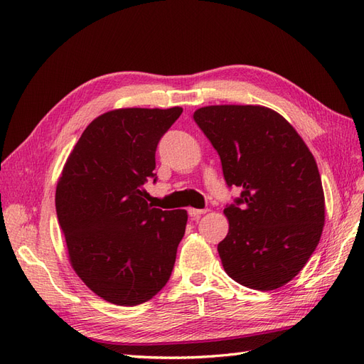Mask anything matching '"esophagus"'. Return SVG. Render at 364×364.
<instances>
[{
	"label": "esophagus",
	"instance_id": "obj_1",
	"mask_svg": "<svg viewBox=\"0 0 364 364\" xmlns=\"http://www.w3.org/2000/svg\"><path fill=\"white\" fill-rule=\"evenodd\" d=\"M208 211V209H196V208H190L188 209V214H190V217H193V218H199L202 214H205Z\"/></svg>",
	"mask_w": 364,
	"mask_h": 364
}]
</instances>
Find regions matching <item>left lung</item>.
Masks as SVG:
<instances>
[{
	"label": "left lung",
	"instance_id": "left-lung-1",
	"mask_svg": "<svg viewBox=\"0 0 364 364\" xmlns=\"http://www.w3.org/2000/svg\"><path fill=\"white\" fill-rule=\"evenodd\" d=\"M193 117L217 150L228 186L241 190L223 211L229 232L217 249L225 272L253 290L282 287L304 269L323 230L314 156L269 107L205 106Z\"/></svg>",
	"mask_w": 364,
	"mask_h": 364
}]
</instances>
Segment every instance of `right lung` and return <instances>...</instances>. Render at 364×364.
Segmentation results:
<instances>
[{
  "instance_id": "add662e5",
  "label": "right lung",
  "mask_w": 364,
  "mask_h": 364,
  "mask_svg": "<svg viewBox=\"0 0 364 364\" xmlns=\"http://www.w3.org/2000/svg\"><path fill=\"white\" fill-rule=\"evenodd\" d=\"M181 114L182 107H127L97 117L58 182L56 213L71 266L111 304L147 302L170 279L188 214L153 208L142 186L156 182L158 142Z\"/></svg>"
}]
</instances>
